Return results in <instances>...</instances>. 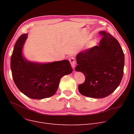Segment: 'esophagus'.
Here are the masks:
<instances>
[{
	"instance_id": "esophagus-1",
	"label": "esophagus",
	"mask_w": 134,
	"mask_h": 134,
	"mask_svg": "<svg viewBox=\"0 0 134 134\" xmlns=\"http://www.w3.org/2000/svg\"><path fill=\"white\" fill-rule=\"evenodd\" d=\"M69 61H70V63H71V66L74 69L75 66V61L74 58L73 57L70 58H69Z\"/></svg>"
}]
</instances>
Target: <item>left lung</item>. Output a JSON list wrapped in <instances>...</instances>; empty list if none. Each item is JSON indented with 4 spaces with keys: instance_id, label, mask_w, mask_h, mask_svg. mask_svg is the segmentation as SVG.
Instances as JSON below:
<instances>
[{
    "instance_id": "1",
    "label": "left lung",
    "mask_w": 134,
    "mask_h": 134,
    "mask_svg": "<svg viewBox=\"0 0 134 134\" xmlns=\"http://www.w3.org/2000/svg\"><path fill=\"white\" fill-rule=\"evenodd\" d=\"M99 44L79 53L75 68L85 76L78 86L83 96L93 98L106 97L114 92L123 75L124 55L118 41L105 31Z\"/></svg>"
}]
</instances>
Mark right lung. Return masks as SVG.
Masks as SVG:
<instances>
[{
  "label": "right lung",
  "instance_id": "right-lung-1",
  "mask_svg": "<svg viewBox=\"0 0 134 134\" xmlns=\"http://www.w3.org/2000/svg\"><path fill=\"white\" fill-rule=\"evenodd\" d=\"M27 34L18 38L11 58L12 78L21 92L31 99H41L53 96L58 90L60 79L71 74L73 69L68 60L50 63L29 61L22 53Z\"/></svg>",
  "mask_w": 134,
  "mask_h": 134
}]
</instances>
